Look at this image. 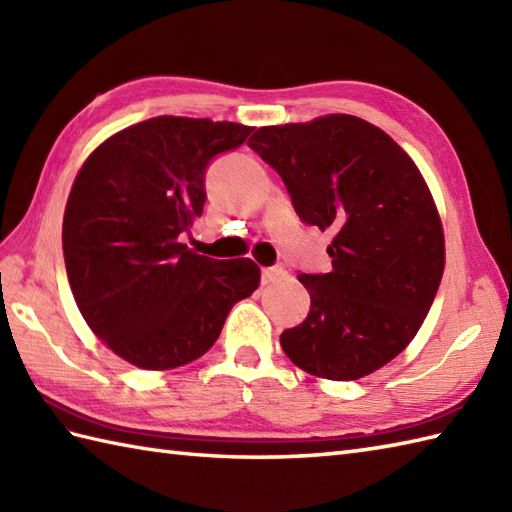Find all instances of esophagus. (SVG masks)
<instances>
[{"instance_id":"1","label":"esophagus","mask_w":512,"mask_h":512,"mask_svg":"<svg viewBox=\"0 0 512 512\" xmlns=\"http://www.w3.org/2000/svg\"><path fill=\"white\" fill-rule=\"evenodd\" d=\"M286 277V270L281 266H268L262 270V284L268 286V284H275V281L284 279Z\"/></svg>"}]
</instances>
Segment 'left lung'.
<instances>
[{
    "instance_id": "1",
    "label": "left lung",
    "mask_w": 512,
    "mask_h": 512,
    "mask_svg": "<svg viewBox=\"0 0 512 512\" xmlns=\"http://www.w3.org/2000/svg\"><path fill=\"white\" fill-rule=\"evenodd\" d=\"M248 147L284 180L299 220L334 233L330 273H301L310 312L284 330L308 374L356 380L398 356L444 273V235L418 167L383 129L350 114L257 129Z\"/></svg>"
}]
</instances>
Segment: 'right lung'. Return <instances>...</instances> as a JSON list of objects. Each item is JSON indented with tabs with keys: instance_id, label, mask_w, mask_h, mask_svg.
Masks as SVG:
<instances>
[{
	"instance_id": "right-lung-1",
	"label": "right lung",
	"mask_w": 512,
	"mask_h": 512,
	"mask_svg": "<svg viewBox=\"0 0 512 512\" xmlns=\"http://www.w3.org/2000/svg\"><path fill=\"white\" fill-rule=\"evenodd\" d=\"M253 127L156 116L85 160L63 215V257L76 306L127 363L173 369L209 352L228 312L259 286L250 259L195 255L180 242L206 202L211 160Z\"/></svg>"
}]
</instances>
